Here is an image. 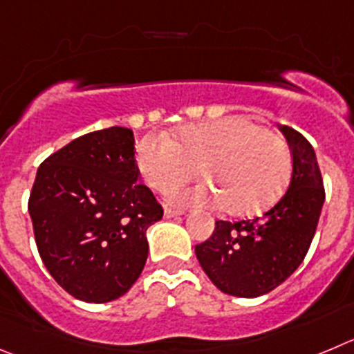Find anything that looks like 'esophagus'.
Instances as JSON below:
<instances>
[{"mask_svg": "<svg viewBox=\"0 0 354 354\" xmlns=\"http://www.w3.org/2000/svg\"><path fill=\"white\" fill-rule=\"evenodd\" d=\"M183 214V211L180 209H171V207H166L164 209V218H176V216H181Z\"/></svg>", "mask_w": 354, "mask_h": 354, "instance_id": "esophagus-1", "label": "esophagus"}]
</instances>
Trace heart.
I'll return each instance as SVG.
<instances>
[{"instance_id": "heart-1", "label": "heart", "mask_w": 354, "mask_h": 354, "mask_svg": "<svg viewBox=\"0 0 354 354\" xmlns=\"http://www.w3.org/2000/svg\"><path fill=\"white\" fill-rule=\"evenodd\" d=\"M203 171L207 185L174 194L183 203H223L230 214L250 216L272 206L285 190L292 153L281 136L263 131L243 115L181 129L176 141L160 134L145 138L138 150V169L158 192L185 183Z\"/></svg>"}]
</instances>
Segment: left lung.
<instances>
[{
	"label": "left lung",
	"instance_id": "1",
	"mask_svg": "<svg viewBox=\"0 0 354 354\" xmlns=\"http://www.w3.org/2000/svg\"><path fill=\"white\" fill-rule=\"evenodd\" d=\"M279 131L292 150L288 190L260 218L214 223V232L196 246L201 267L227 295L253 299L286 281L311 246L325 203L315 148L288 125Z\"/></svg>",
	"mask_w": 354,
	"mask_h": 354
}]
</instances>
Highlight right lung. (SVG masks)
<instances>
[{
  "mask_svg": "<svg viewBox=\"0 0 354 354\" xmlns=\"http://www.w3.org/2000/svg\"><path fill=\"white\" fill-rule=\"evenodd\" d=\"M131 129L73 140L36 173L29 216L43 263L75 299L104 304L129 292L148 257L147 230L164 214L138 183Z\"/></svg>",
  "mask_w": 354,
  "mask_h": 354,
  "instance_id": "obj_1",
  "label": "right lung"
}]
</instances>
